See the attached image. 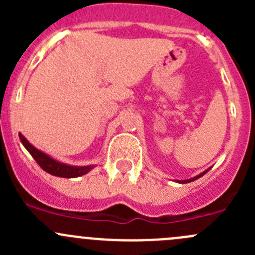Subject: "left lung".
I'll return each instance as SVG.
<instances>
[{
  "label": "left lung",
  "mask_w": 255,
  "mask_h": 255,
  "mask_svg": "<svg viewBox=\"0 0 255 255\" xmlns=\"http://www.w3.org/2000/svg\"><path fill=\"white\" fill-rule=\"evenodd\" d=\"M207 171H208V170L204 171V173H202V174H200V175H197V176L192 177V179H189V180H182V181H180V182H181V184H186V182H191V181H194V180H196V179H199V177H201L202 175H205V174H206Z\"/></svg>",
  "instance_id": "obj_1"
}]
</instances>
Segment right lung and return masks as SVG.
Listing matches in <instances>:
<instances>
[{"mask_svg": "<svg viewBox=\"0 0 255 255\" xmlns=\"http://www.w3.org/2000/svg\"><path fill=\"white\" fill-rule=\"evenodd\" d=\"M19 139L22 142L23 145L25 146L28 151H29L30 155L34 158V160L39 164L40 168L43 170H45L47 173L51 174V175L60 176V177H78L84 175V174L89 173L92 169V165L89 166H70L66 165V164L59 163V161L54 160L50 156L44 154L43 151L38 150L34 146L32 145L22 134L19 133Z\"/></svg>", "mask_w": 255, "mask_h": 255, "instance_id": "obj_1", "label": "right lung"}]
</instances>
